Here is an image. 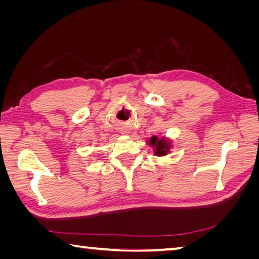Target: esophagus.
I'll return each mask as SVG.
<instances>
[{"mask_svg":"<svg viewBox=\"0 0 259 259\" xmlns=\"http://www.w3.org/2000/svg\"><path fill=\"white\" fill-rule=\"evenodd\" d=\"M121 134H123V135H126V134H129V130L126 129V128H121V131H120Z\"/></svg>","mask_w":259,"mask_h":259,"instance_id":"obj_1","label":"esophagus"}]
</instances>
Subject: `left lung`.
I'll list each match as a JSON object with an SVG mask.
<instances>
[{
    "label": "left lung",
    "mask_w": 259,
    "mask_h": 259,
    "mask_svg": "<svg viewBox=\"0 0 259 259\" xmlns=\"http://www.w3.org/2000/svg\"><path fill=\"white\" fill-rule=\"evenodd\" d=\"M148 146L153 148V152H154V155L156 156H164L168 155L170 153V150L172 148V143L169 138H166L165 136H152V137L148 139Z\"/></svg>",
    "instance_id": "obj_1"
}]
</instances>
